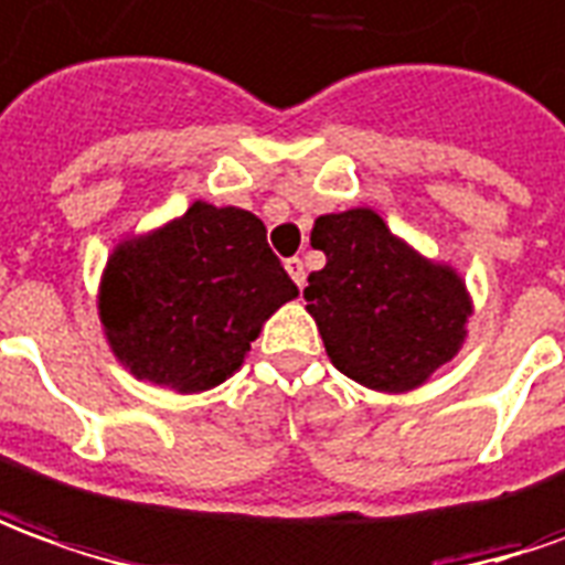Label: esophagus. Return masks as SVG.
I'll return each mask as SVG.
<instances>
[{
	"label": "esophagus",
	"instance_id": "esophagus-1",
	"mask_svg": "<svg viewBox=\"0 0 565 565\" xmlns=\"http://www.w3.org/2000/svg\"><path fill=\"white\" fill-rule=\"evenodd\" d=\"M286 270H289L291 279L298 282V289H305V282H307L305 260H301V258H289V260H286Z\"/></svg>",
	"mask_w": 565,
	"mask_h": 565
}]
</instances>
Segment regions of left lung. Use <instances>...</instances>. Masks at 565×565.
<instances>
[{"instance_id": "left-lung-1", "label": "left lung", "mask_w": 565, "mask_h": 565, "mask_svg": "<svg viewBox=\"0 0 565 565\" xmlns=\"http://www.w3.org/2000/svg\"><path fill=\"white\" fill-rule=\"evenodd\" d=\"M310 245L326 267L307 276V313L334 369L356 384L408 394L468 341L465 276L396 236L375 209L320 215Z\"/></svg>"}]
</instances>
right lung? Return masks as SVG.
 Returning a JSON list of instances; mask_svg holds the SVG:
<instances>
[{
    "mask_svg": "<svg viewBox=\"0 0 565 565\" xmlns=\"http://www.w3.org/2000/svg\"><path fill=\"white\" fill-rule=\"evenodd\" d=\"M298 298L258 215L196 200L113 245L97 317L128 375L202 394L239 372L264 322Z\"/></svg>",
    "mask_w": 565,
    "mask_h": 565,
    "instance_id": "obj_1",
    "label": "right lung"
}]
</instances>
